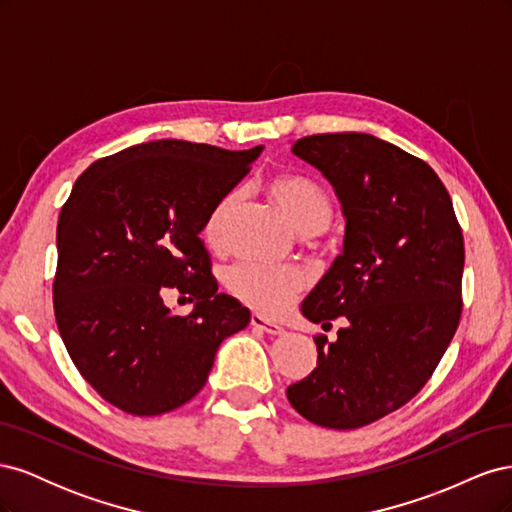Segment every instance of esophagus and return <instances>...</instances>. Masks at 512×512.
<instances>
[{
	"label": "esophagus",
	"mask_w": 512,
	"mask_h": 512,
	"mask_svg": "<svg viewBox=\"0 0 512 512\" xmlns=\"http://www.w3.org/2000/svg\"><path fill=\"white\" fill-rule=\"evenodd\" d=\"M252 327L262 331V333H267V335H282L284 333V327H280V324H277V322H273V320H269L265 316H260V314L252 316Z\"/></svg>",
	"instance_id": "34e87169"
}]
</instances>
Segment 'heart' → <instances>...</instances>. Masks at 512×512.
Returning <instances> with one entry per match:
<instances>
[{
	"label": "heart",
	"mask_w": 512,
	"mask_h": 512,
	"mask_svg": "<svg viewBox=\"0 0 512 512\" xmlns=\"http://www.w3.org/2000/svg\"><path fill=\"white\" fill-rule=\"evenodd\" d=\"M267 194L284 211L290 224L301 235H316L333 220V203L320 183L299 173H280L267 179ZM239 196L235 192L224 194L209 211L203 237L209 247H220L224 241L226 222L237 209ZM226 286L247 307L256 312L277 316L290 305L303 288V275L294 267H273L260 262H243L232 267L226 275Z\"/></svg>",
	"instance_id": "heart-1"
}]
</instances>
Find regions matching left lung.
<instances>
[{"label":"left lung","mask_w":512,"mask_h":512,"mask_svg":"<svg viewBox=\"0 0 512 512\" xmlns=\"http://www.w3.org/2000/svg\"><path fill=\"white\" fill-rule=\"evenodd\" d=\"M292 153L329 179L346 218L344 250L301 312L331 327L318 363L286 389L307 421L356 429L423 389L459 327L463 235L433 168L363 132L299 138Z\"/></svg>","instance_id":"1"}]
</instances>
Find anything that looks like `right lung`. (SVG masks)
<instances>
[{"label": "right lung", "mask_w": 512, "mask_h": 512, "mask_svg": "<svg viewBox=\"0 0 512 512\" xmlns=\"http://www.w3.org/2000/svg\"><path fill=\"white\" fill-rule=\"evenodd\" d=\"M260 151L164 138L76 179L57 224L53 307L70 359L108 404L136 416L183 406L224 339L250 324V309L218 292L200 230ZM170 287L197 301L192 315L169 314Z\"/></svg>", "instance_id": "add662e5"}]
</instances>
